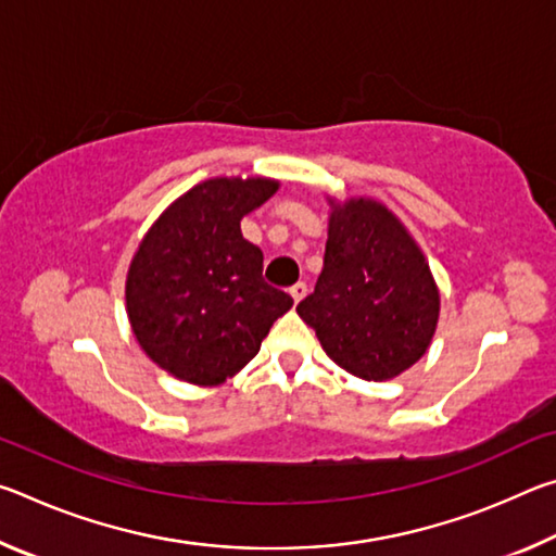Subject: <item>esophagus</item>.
Listing matches in <instances>:
<instances>
[{"instance_id":"obj_1","label":"esophagus","mask_w":556,"mask_h":556,"mask_svg":"<svg viewBox=\"0 0 556 556\" xmlns=\"http://www.w3.org/2000/svg\"><path fill=\"white\" fill-rule=\"evenodd\" d=\"M289 294H291V299H294V304H299V301L306 296V285H304V281H299V285L291 287Z\"/></svg>"}]
</instances>
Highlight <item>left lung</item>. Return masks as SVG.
Here are the masks:
<instances>
[{
	"instance_id": "1",
	"label": "left lung",
	"mask_w": 556,
	"mask_h": 556,
	"mask_svg": "<svg viewBox=\"0 0 556 556\" xmlns=\"http://www.w3.org/2000/svg\"><path fill=\"white\" fill-rule=\"evenodd\" d=\"M328 240L314 294L296 314L326 355L361 380H392L429 351L441 296L425 252L388 205L328 199Z\"/></svg>"
}]
</instances>
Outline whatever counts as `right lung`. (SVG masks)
Here are the masks:
<instances>
[{"instance_id":"obj_1","label":"right lung","mask_w":556,"mask_h":556,"mask_svg":"<svg viewBox=\"0 0 556 556\" xmlns=\"http://www.w3.org/2000/svg\"><path fill=\"white\" fill-rule=\"evenodd\" d=\"M277 188L265 176L208 178L178 195L139 242L125 285L131 333L174 378L215 388L238 375L294 304L265 285L262 250L240 230Z\"/></svg>"}]
</instances>
